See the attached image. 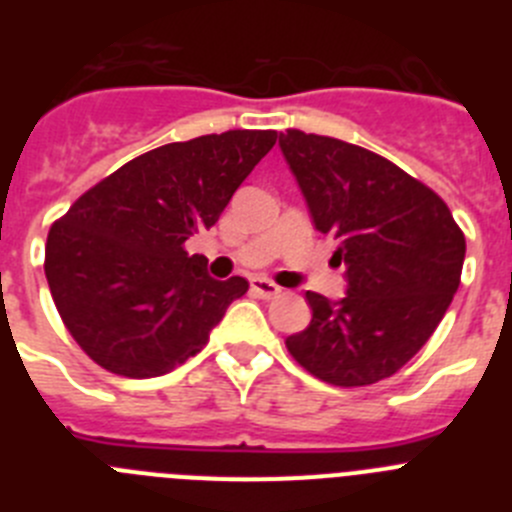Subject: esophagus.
<instances>
[{"instance_id": "obj_1", "label": "esophagus", "mask_w": 512, "mask_h": 512, "mask_svg": "<svg viewBox=\"0 0 512 512\" xmlns=\"http://www.w3.org/2000/svg\"><path fill=\"white\" fill-rule=\"evenodd\" d=\"M251 292L256 297H261V300H274V297L282 295V287H277V284L269 282V279H264V277H253Z\"/></svg>"}]
</instances>
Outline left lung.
Masks as SVG:
<instances>
[{
    "instance_id": "1",
    "label": "left lung",
    "mask_w": 512,
    "mask_h": 512,
    "mask_svg": "<svg viewBox=\"0 0 512 512\" xmlns=\"http://www.w3.org/2000/svg\"><path fill=\"white\" fill-rule=\"evenodd\" d=\"M279 148L312 223L338 241L346 297L307 292L312 320L287 338L312 377L364 387L408 364L459 289L467 241L446 202L387 158L346 140L287 130Z\"/></svg>"
}]
</instances>
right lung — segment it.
<instances>
[{
	"instance_id": "add662e5",
	"label": "right lung",
	"mask_w": 512,
	"mask_h": 512,
	"mask_svg": "<svg viewBox=\"0 0 512 512\" xmlns=\"http://www.w3.org/2000/svg\"><path fill=\"white\" fill-rule=\"evenodd\" d=\"M274 130H228L133 158L84 192L45 243V279L63 325L120 377H161L205 348L248 282L207 274L184 251L212 228Z\"/></svg>"
}]
</instances>
